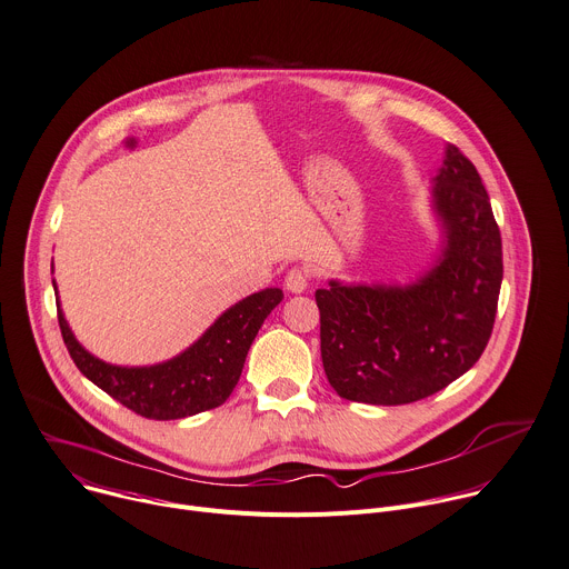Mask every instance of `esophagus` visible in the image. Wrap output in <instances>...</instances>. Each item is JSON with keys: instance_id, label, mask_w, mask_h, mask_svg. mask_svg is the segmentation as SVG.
<instances>
[{"instance_id": "34e87169", "label": "esophagus", "mask_w": 569, "mask_h": 569, "mask_svg": "<svg viewBox=\"0 0 569 569\" xmlns=\"http://www.w3.org/2000/svg\"><path fill=\"white\" fill-rule=\"evenodd\" d=\"M283 286H286V290H290V292H303L306 288H308V272L306 270H301V268H292L288 274H286V279H283Z\"/></svg>"}]
</instances>
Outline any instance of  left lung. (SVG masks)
I'll use <instances>...</instances> for the list:
<instances>
[{"instance_id":"left-lung-1","label":"left lung","mask_w":569,"mask_h":569,"mask_svg":"<svg viewBox=\"0 0 569 569\" xmlns=\"http://www.w3.org/2000/svg\"><path fill=\"white\" fill-rule=\"evenodd\" d=\"M440 251L410 283H342L316 292L322 363L349 401H420L468 372L483 353L503 279L490 197L453 144L433 177Z\"/></svg>"}]
</instances>
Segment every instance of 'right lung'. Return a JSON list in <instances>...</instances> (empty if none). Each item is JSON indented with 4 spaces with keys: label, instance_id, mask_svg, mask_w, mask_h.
<instances>
[{
    "label": "right lung",
    "instance_id": "obj_1",
    "mask_svg": "<svg viewBox=\"0 0 569 569\" xmlns=\"http://www.w3.org/2000/svg\"><path fill=\"white\" fill-rule=\"evenodd\" d=\"M51 283L59 295L57 281ZM281 299V288L253 292L227 308L188 349L163 363L142 368L113 366L92 356L74 338L59 299L57 308L66 347L86 379L142 418L181 420L218 408L229 399L258 329Z\"/></svg>",
    "mask_w": 569,
    "mask_h": 569
}]
</instances>
